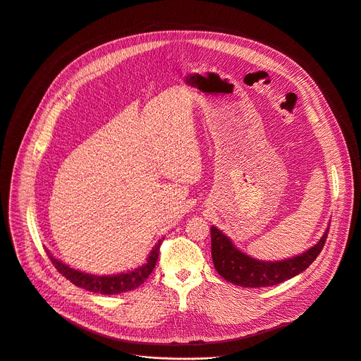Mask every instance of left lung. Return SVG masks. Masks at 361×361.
<instances>
[{"label":"left lung","instance_id":"8db88e82","mask_svg":"<svg viewBox=\"0 0 361 361\" xmlns=\"http://www.w3.org/2000/svg\"><path fill=\"white\" fill-rule=\"evenodd\" d=\"M212 257L216 271L227 282L246 288H262L282 283L304 272L322 250L329 228L319 242L305 253L279 262H262L242 253L217 227L212 226Z\"/></svg>","mask_w":361,"mask_h":361}]
</instances>
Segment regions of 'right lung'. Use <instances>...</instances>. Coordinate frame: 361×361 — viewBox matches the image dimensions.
I'll return each instance as SVG.
<instances>
[{"label": "right lung", "instance_id": "right-lung-1", "mask_svg": "<svg viewBox=\"0 0 361 361\" xmlns=\"http://www.w3.org/2000/svg\"><path fill=\"white\" fill-rule=\"evenodd\" d=\"M162 240H158V243L152 249L151 255L148 256L145 265L140 267L138 269H135L133 272L114 275V276H94V275L83 274V272H79L76 269L69 268L68 265L61 264L60 260H57L56 257H53L50 255V252H47V255L51 260V264L57 269V272L61 274L66 279H69L76 286L83 288V289L90 290V292H97V293H104V295H114V293L133 290V289L138 288L140 285H142L147 281V278L151 275V272L155 268L158 253H159V246H161Z\"/></svg>", "mask_w": 361, "mask_h": 361}]
</instances>
